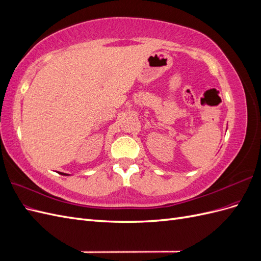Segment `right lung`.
Masks as SVG:
<instances>
[{
  "mask_svg": "<svg viewBox=\"0 0 261 261\" xmlns=\"http://www.w3.org/2000/svg\"><path fill=\"white\" fill-rule=\"evenodd\" d=\"M61 174H63V175H66V174H64V173H61Z\"/></svg>",
  "mask_w": 261,
  "mask_h": 261,
  "instance_id": "obj_1",
  "label": "right lung"
}]
</instances>
